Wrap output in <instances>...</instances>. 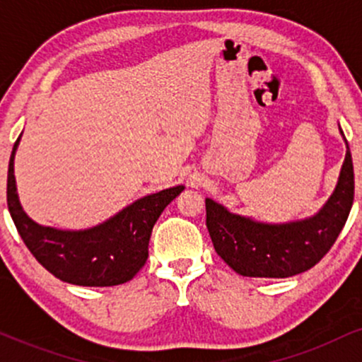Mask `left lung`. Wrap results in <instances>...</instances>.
<instances>
[{"mask_svg": "<svg viewBox=\"0 0 362 362\" xmlns=\"http://www.w3.org/2000/svg\"><path fill=\"white\" fill-rule=\"evenodd\" d=\"M352 202L354 167L347 146L337 187L313 218L288 224L255 223L206 199V226L216 253L236 274L282 279L308 271L327 255L347 221Z\"/></svg>", "mask_w": 362, "mask_h": 362, "instance_id": "8db88e82", "label": "left lung"}]
</instances>
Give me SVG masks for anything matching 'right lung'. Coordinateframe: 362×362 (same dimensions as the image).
Instances as JSON below:
<instances>
[{"label":"right lung","instance_id":"1","mask_svg":"<svg viewBox=\"0 0 362 362\" xmlns=\"http://www.w3.org/2000/svg\"><path fill=\"white\" fill-rule=\"evenodd\" d=\"M8 165L6 202L23 243L37 262L57 279L76 286H117L131 281L146 264L153 226L184 187L146 195L109 221L85 231H61L40 226L23 213L16 194L13 158Z\"/></svg>","mask_w":362,"mask_h":362}]
</instances>
